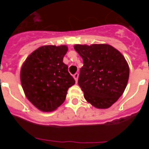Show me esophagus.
Masks as SVG:
<instances>
[{
	"instance_id": "1",
	"label": "esophagus",
	"mask_w": 149,
	"mask_h": 149,
	"mask_svg": "<svg viewBox=\"0 0 149 149\" xmlns=\"http://www.w3.org/2000/svg\"><path fill=\"white\" fill-rule=\"evenodd\" d=\"M78 76H79L78 73H75V74H74V75H73V77H74V79L75 80L76 83L77 82V79H78Z\"/></svg>"
}]
</instances>
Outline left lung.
Here are the masks:
<instances>
[{"mask_svg":"<svg viewBox=\"0 0 149 149\" xmlns=\"http://www.w3.org/2000/svg\"><path fill=\"white\" fill-rule=\"evenodd\" d=\"M82 57L78 85L93 107L107 109L123 94L129 78V66L123 55L108 44L75 45Z\"/></svg>","mask_w":149,"mask_h":149,"instance_id":"8db88e82","label":"left lung"}]
</instances>
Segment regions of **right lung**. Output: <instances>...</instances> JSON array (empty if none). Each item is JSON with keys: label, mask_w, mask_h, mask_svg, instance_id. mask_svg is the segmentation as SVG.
I'll use <instances>...</instances> for the list:
<instances>
[{"label": "right lung", "mask_w": 149, "mask_h": 149, "mask_svg": "<svg viewBox=\"0 0 149 149\" xmlns=\"http://www.w3.org/2000/svg\"><path fill=\"white\" fill-rule=\"evenodd\" d=\"M67 51L65 45L42 46L22 65L20 78L24 94L41 111L56 110L65 101L68 88L75 84L63 63Z\"/></svg>", "instance_id": "obj_1"}]
</instances>
